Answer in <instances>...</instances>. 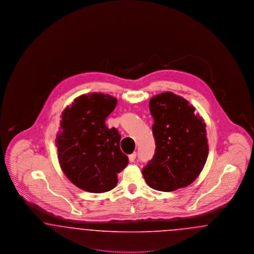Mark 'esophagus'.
<instances>
[{
	"mask_svg": "<svg viewBox=\"0 0 254 254\" xmlns=\"http://www.w3.org/2000/svg\"><path fill=\"white\" fill-rule=\"evenodd\" d=\"M128 159H129V162H134V161H135V159H136V153L134 152L132 154L128 155Z\"/></svg>",
	"mask_w": 254,
	"mask_h": 254,
	"instance_id": "obj_1",
	"label": "esophagus"
}]
</instances>
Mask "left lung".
Here are the masks:
<instances>
[{
  "instance_id": "left-lung-1",
  "label": "left lung",
  "mask_w": 254,
  "mask_h": 254,
  "mask_svg": "<svg viewBox=\"0 0 254 254\" xmlns=\"http://www.w3.org/2000/svg\"><path fill=\"white\" fill-rule=\"evenodd\" d=\"M149 110L156 147L142 171L145 182L166 192L186 188L199 176L208 155L204 119L172 92L152 97Z\"/></svg>"
}]
</instances>
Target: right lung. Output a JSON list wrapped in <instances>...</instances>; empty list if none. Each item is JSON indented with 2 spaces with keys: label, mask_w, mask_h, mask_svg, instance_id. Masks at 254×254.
Here are the masks:
<instances>
[{
  "label": "right lung",
  "mask_w": 254,
  "mask_h": 254,
  "mask_svg": "<svg viewBox=\"0 0 254 254\" xmlns=\"http://www.w3.org/2000/svg\"><path fill=\"white\" fill-rule=\"evenodd\" d=\"M116 105L117 99L108 94H85L62 113L56 138L61 169L85 191L102 193L113 190L117 174L128 164L120 148L121 135L105 124Z\"/></svg>",
  "instance_id": "add662e5"
}]
</instances>
